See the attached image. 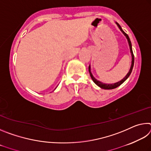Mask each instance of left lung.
Listing matches in <instances>:
<instances>
[{"label": "left lung", "instance_id": "8db88e82", "mask_svg": "<svg viewBox=\"0 0 151 151\" xmlns=\"http://www.w3.org/2000/svg\"><path fill=\"white\" fill-rule=\"evenodd\" d=\"M116 24H117V25H118V27H119V28L120 29V30H121V31L122 32V33H123V34H124L125 36H126L127 39V40H128V42H129V47H130V49H131V54H132V65H131V68H130L129 72L128 73V74L126 75V76H125V77H124L123 79H122V80H121V81H119V82H118V83H114V84H104V83H101V82H100V81H97L96 79H95V78H94L93 77V75H92V73H91V67H90V66H88V71H89V73H90V75H91V78L93 79V82H94V83L96 84V85H98V86H99V87H101V88H103V89H113V88H116V87H118V86H119L120 85H122V84L125 81H126L128 78H129V76L130 75H131V74L132 70V68H133V66H134V57L133 52H132V45H131V40H130V39H129V36H128V35L127 34V33H125V32L123 31V30L122 29V28L121 27V26H120L119 24H118V23H116Z\"/></svg>", "mask_w": 151, "mask_h": 151}]
</instances>
